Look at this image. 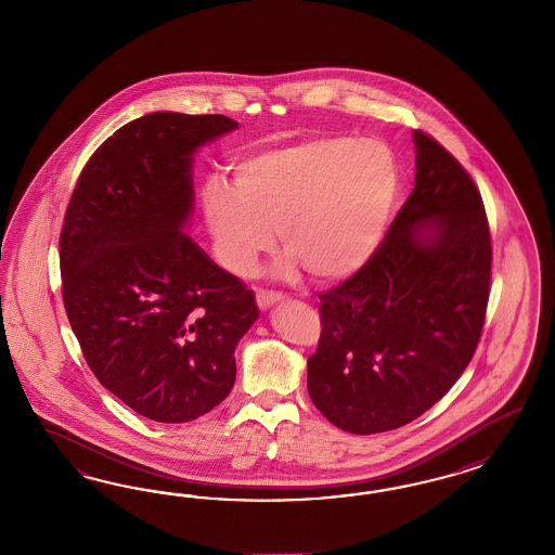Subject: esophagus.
I'll return each mask as SVG.
<instances>
[{
  "label": "esophagus",
  "mask_w": 555,
  "mask_h": 555,
  "mask_svg": "<svg viewBox=\"0 0 555 555\" xmlns=\"http://www.w3.org/2000/svg\"><path fill=\"white\" fill-rule=\"evenodd\" d=\"M283 301V295L281 293H274V291H258L256 293V302L260 309H267L274 302Z\"/></svg>",
  "instance_id": "1"
}]
</instances>
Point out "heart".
<instances>
[{
    "label": "heart",
    "instance_id": "b5f03b06",
    "mask_svg": "<svg viewBox=\"0 0 555 555\" xmlns=\"http://www.w3.org/2000/svg\"><path fill=\"white\" fill-rule=\"evenodd\" d=\"M235 183L214 181L203 199L228 269L246 274L279 228L285 253L305 272L336 281L378 246L399 193V168L378 140L321 135L242 160Z\"/></svg>",
    "mask_w": 555,
    "mask_h": 555
}]
</instances>
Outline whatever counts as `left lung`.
<instances>
[{"label":"left lung","instance_id":"obj_1","mask_svg":"<svg viewBox=\"0 0 555 555\" xmlns=\"http://www.w3.org/2000/svg\"><path fill=\"white\" fill-rule=\"evenodd\" d=\"M415 189L385 240L344 283L321 293L320 346L307 388L336 427H403L454 387L487 320L492 244L468 170L415 130Z\"/></svg>","mask_w":555,"mask_h":555}]
</instances>
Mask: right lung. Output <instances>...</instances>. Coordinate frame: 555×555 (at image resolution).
I'll use <instances>...</instances> for the list:
<instances>
[{"instance_id":"add662e5","label":"right lung","mask_w":555,"mask_h":555,"mask_svg":"<svg viewBox=\"0 0 555 555\" xmlns=\"http://www.w3.org/2000/svg\"><path fill=\"white\" fill-rule=\"evenodd\" d=\"M235 128L219 114L134 119L93 152L67 205L68 323L101 385L146 420L186 423L218 406L258 318L253 291L181 230L191 154Z\"/></svg>"}]
</instances>
